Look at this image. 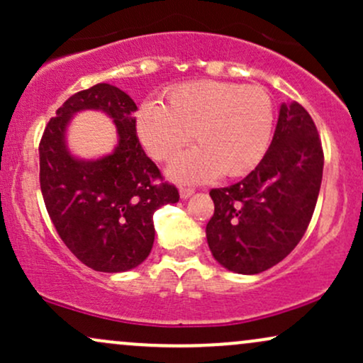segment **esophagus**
<instances>
[{"instance_id":"34e87169","label":"esophagus","mask_w":363,"mask_h":363,"mask_svg":"<svg viewBox=\"0 0 363 363\" xmlns=\"http://www.w3.org/2000/svg\"><path fill=\"white\" fill-rule=\"evenodd\" d=\"M179 194H181L182 199H187V198H189V196L194 194V187L181 186V187H179Z\"/></svg>"}]
</instances>
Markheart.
<instances>
[{"mask_svg":"<svg viewBox=\"0 0 363 363\" xmlns=\"http://www.w3.org/2000/svg\"><path fill=\"white\" fill-rule=\"evenodd\" d=\"M274 107L256 85L199 80L169 91L167 104L147 102L136 114V133L157 160H172L193 140V152L169 167L176 182H205L242 176L269 147Z\"/></svg>","mask_w":363,"mask_h":363,"instance_id":"obj_1","label":"heart"}]
</instances>
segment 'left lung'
<instances>
[{"label": "left lung", "instance_id": "obj_1", "mask_svg": "<svg viewBox=\"0 0 363 363\" xmlns=\"http://www.w3.org/2000/svg\"><path fill=\"white\" fill-rule=\"evenodd\" d=\"M324 155L318 129L301 104H281L268 152L237 184L211 189L206 225L211 254L228 272L257 274L301 242L314 213Z\"/></svg>", "mask_w": 363, "mask_h": 363}]
</instances>
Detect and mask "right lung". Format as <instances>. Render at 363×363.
Masks as SVG:
<instances>
[{
  "label": "right lung",
  "instance_id": "add662e5",
  "mask_svg": "<svg viewBox=\"0 0 363 363\" xmlns=\"http://www.w3.org/2000/svg\"><path fill=\"white\" fill-rule=\"evenodd\" d=\"M101 110L116 124L118 143L107 156L80 159L65 133L78 111ZM136 104L126 91L97 83L72 95L45 126L39 145L40 191L57 234L83 264L95 272L123 273L148 257L155 240L153 213L179 201L174 186L136 136Z\"/></svg>",
  "mask_w": 363,
  "mask_h": 363
}]
</instances>
